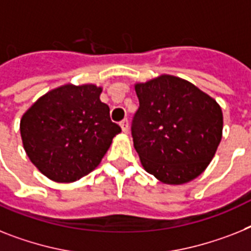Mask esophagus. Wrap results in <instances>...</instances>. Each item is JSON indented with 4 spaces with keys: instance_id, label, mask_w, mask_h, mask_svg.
Here are the masks:
<instances>
[{
    "instance_id": "esophagus-1",
    "label": "esophagus",
    "mask_w": 251,
    "mask_h": 251,
    "mask_svg": "<svg viewBox=\"0 0 251 251\" xmlns=\"http://www.w3.org/2000/svg\"><path fill=\"white\" fill-rule=\"evenodd\" d=\"M119 126H121V128L123 132H128V121L127 119H123V121L119 123Z\"/></svg>"
}]
</instances>
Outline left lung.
Here are the masks:
<instances>
[{
  "label": "left lung",
  "mask_w": 251,
  "mask_h": 251,
  "mask_svg": "<svg viewBox=\"0 0 251 251\" xmlns=\"http://www.w3.org/2000/svg\"><path fill=\"white\" fill-rule=\"evenodd\" d=\"M134 90L140 106L130 132L146 172L168 185L201 175L222 138L223 115L217 101L173 75L138 83Z\"/></svg>",
  "instance_id": "1"
}]
</instances>
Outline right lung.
Returning a JSON list of instances; mask_svg holds the SVG:
<instances>
[{
  "mask_svg": "<svg viewBox=\"0 0 251 251\" xmlns=\"http://www.w3.org/2000/svg\"><path fill=\"white\" fill-rule=\"evenodd\" d=\"M100 93L93 84H65L38 99L23 115L24 150L50 179L74 182L88 175L121 132Z\"/></svg>",
  "mask_w": 251,
  "mask_h": 251,
  "instance_id": "obj_1",
  "label": "right lung"
}]
</instances>
